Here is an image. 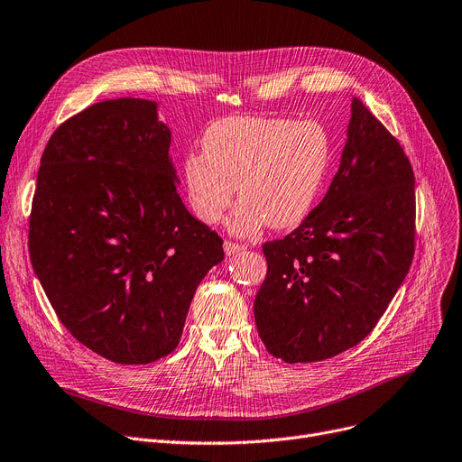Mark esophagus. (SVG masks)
<instances>
[{
    "instance_id": "34e87169",
    "label": "esophagus",
    "mask_w": 462,
    "mask_h": 462,
    "mask_svg": "<svg viewBox=\"0 0 462 462\" xmlns=\"http://www.w3.org/2000/svg\"><path fill=\"white\" fill-rule=\"evenodd\" d=\"M245 247H241V245H237V244H232V241H225V253H226V256H234V254H237L239 251H244Z\"/></svg>"
}]
</instances>
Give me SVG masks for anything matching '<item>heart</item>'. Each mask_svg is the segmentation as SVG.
I'll use <instances>...</instances> for the list:
<instances>
[{
	"label": "heart",
	"mask_w": 462,
	"mask_h": 462,
	"mask_svg": "<svg viewBox=\"0 0 462 462\" xmlns=\"http://www.w3.org/2000/svg\"><path fill=\"white\" fill-rule=\"evenodd\" d=\"M329 159V138L314 121L226 117L206 131L202 150L183 157L187 200L202 223L217 225L237 187L232 234L253 236L265 225L294 228L317 204Z\"/></svg>",
	"instance_id": "b5f03b06"
}]
</instances>
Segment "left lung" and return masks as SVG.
Returning a JSON list of instances; mask_svg holds the SVG:
<instances>
[{
	"label": "left lung",
	"mask_w": 462,
	"mask_h": 462,
	"mask_svg": "<svg viewBox=\"0 0 462 462\" xmlns=\"http://www.w3.org/2000/svg\"><path fill=\"white\" fill-rule=\"evenodd\" d=\"M414 172L401 143L352 97L341 164L322 202L263 245L254 322L286 363L322 361L365 338L414 256Z\"/></svg>",
	"instance_id": "obj_1"
}]
</instances>
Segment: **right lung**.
I'll return each instance as SVG.
<instances>
[{
  "label": "right lung",
  "mask_w": 462,
  "mask_h": 462,
  "mask_svg": "<svg viewBox=\"0 0 462 462\" xmlns=\"http://www.w3.org/2000/svg\"><path fill=\"white\" fill-rule=\"evenodd\" d=\"M159 103L114 99L72 116L41 157L30 256L61 324L114 363L172 352L223 239L194 218Z\"/></svg>",
  "instance_id": "1"
}]
</instances>
